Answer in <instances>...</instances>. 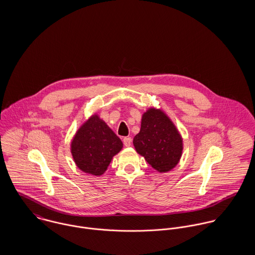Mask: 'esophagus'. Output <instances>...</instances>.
Returning a JSON list of instances; mask_svg holds the SVG:
<instances>
[{
    "label": "esophagus",
    "instance_id": "obj_1",
    "mask_svg": "<svg viewBox=\"0 0 255 255\" xmlns=\"http://www.w3.org/2000/svg\"><path fill=\"white\" fill-rule=\"evenodd\" d=\"M131 138L130 137H125L124 138V144H125V146L126 147H129L130 146V144H131Z\"/></svg>",
    "mask_w": 255,
    "mask_h": 255
}]
</instances>
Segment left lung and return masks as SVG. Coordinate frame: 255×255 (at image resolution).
<instances>
[{"instance_id": "left-lung-1", "label": "left lung", "mask_w": 255, "mask_h": 255, "mask_svg": "<svg viewBox=\"0 0 255 255\" xmlns=\"http://www.w3.org/2000/svg\"><path fill=\"white\" fill-rule=\"evenodd\" d=\"M136 152L159 173L172 171L183 150L182 134L162 109L150 107L141 118L140 131L133 138Z\"/></svg>"}]
</instances>
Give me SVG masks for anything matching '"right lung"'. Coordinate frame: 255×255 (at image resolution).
<instances>
[{
    "label": "right lung",
    "mask_w": 255,
    "mask_h": 255,
    "mask_svg": "<svg viewBox=\"0 0 255 255\" xmlns=\"http://www.w3.org/2000/svg\"><path fill=\"white\" fill-rule=\"evenodd\" d=\"M122 148V140L98 114L90 116L78 128L71 142V153L77 168L97 177L106 172L113 157Z\"/></svg>",
    "instance_id": "1"
}]
</instances>
